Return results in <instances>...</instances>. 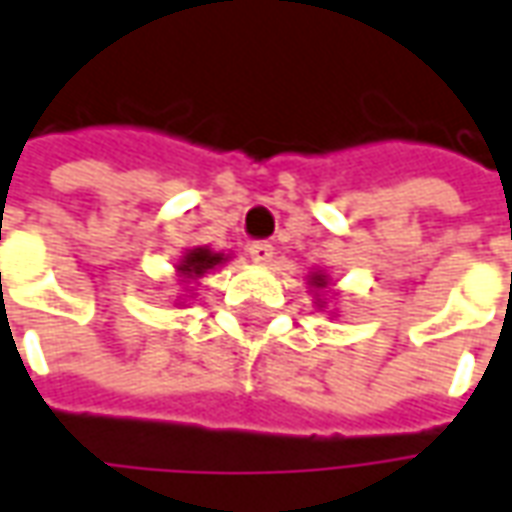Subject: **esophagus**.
<instances>
[{
    "label": "esophagus",
    "mask_w": 512,
    "mask_h": 512,
    "mask_svg": "<svg viewBox=\"0 0 512 512\" xmlns=\"http://www.w3.org/2000/svg\"><path fill=\"white\" fill-rule=\"evenodd\" d=\"M249 257L255 263H269L271 257H274V246L269 241H252L249 243Z\"/></svg>",
    "instance_id": "esophagus-1"
}]
</instances>
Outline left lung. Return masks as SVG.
Returning a JSON list of instances; mask_svg holds the SVG:
<instances>
[{
	"label": "left lung",
	"mask_w": 512,
	"mask_h": 512,
	"mask_svg": "<svg viewBox=\"0 0 512 512\" xmlns=\"http://www.w3.org/2000/svg\"><path fill=\"white\" fill-rule=\"evenodd\" d=\"M314 285H325V280H322V274H316V277H314Z\"/></svg>",
	"instance_id": "obj_1"
}]
</instances>
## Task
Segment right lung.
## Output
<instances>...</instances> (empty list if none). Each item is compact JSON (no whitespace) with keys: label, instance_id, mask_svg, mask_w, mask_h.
I'll return each instance as SVG.
<instances>
[{"label":"right lung","instance_id":"right-lung-1","mask_svg":"<svg viewBox=\"0 0 512 512\" xmlns=\"http://www.w3.org/2000/svg\"><path fill=\"white\" fill-rule=\"evenodd\" d=\"M221 260H224V255H215V252H210V249H190V252L182 257L179 271L187 274V277H201L204 271L215 269Z\"/></svg>","mask_w":512,"mask_h":512}]
</instances>
